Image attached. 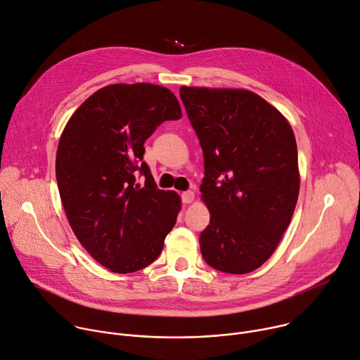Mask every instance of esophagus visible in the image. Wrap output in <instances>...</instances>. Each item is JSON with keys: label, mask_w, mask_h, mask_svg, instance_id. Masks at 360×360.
<instances>
[{"label": "esophagus", "mask_w": 360, "mask_h": 360, "mask_svg": "<svg viewBox=\"0 0 360 360\" xmlns=\"http://www.w3.org/2000/svg\"><path fill=\"white\" fill-rule=\"evenodd\" d=\"M195 199V193L192 191H186L182 193V202L184 203H192Z\"/></svg>", "instance_id": "obj_1"}]
</instances>
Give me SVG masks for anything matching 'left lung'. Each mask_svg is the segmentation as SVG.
<instances>
[{
  "instance_id": "8db88e82",
  "label": "left lung",
  "mask_w": 360,
  "mask_h": 360,
  "mask_svg": "<svg viewBox=\"0 0 360 360\" xmlns=\"http://www.w3.org/2000/svg\"><path fill=\"white\" fill-rule=\"evenodd\" d=\"M203 150L199 186L211 221L199 236L205 262L249 274L275 252L290 224L300 185L288 120L248 89L181 86Z\"/></svg>"
}]
</instances>
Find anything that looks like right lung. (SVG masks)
Returning a JSON list of instances; mask_svg holds the SVG:
<instances>
[{"label": "right lung", "mask_w": 360, "mask_h": 360, "mask_svg": "<svg viewBox=\"0 0 360 360\" xmlns=\"http://www.w3.org/2000/svg\"><path fill=\"white\" fill-rule=\"evenodd\" d=\"M181 117L165 86L112 84L86 98L61 134L56 175L64 211L79 243L111 272L150 265L176 222L179 195L157 188L142 157L157 127Z\"/></svg>", "instance_id": "right-lung-1"}]
</instances>
